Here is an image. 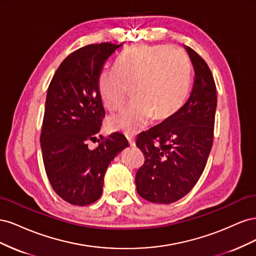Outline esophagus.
Here are the masks:
<instances>
[{
    "label": "esophagus",
    "instance_id": "34e87169",
    "mask_svg": "<svg viewBox=\"0 0 256 256\" xmlns=\"http://www.w3.org/2000/svg\"><path fill=\"white\" fill-rule=\"evenodd\" d=\"M127 140L129 142V145L131 147H134L136 146V140H134V136L132 134H128L127 136Z\"/></svg>",
    "mask_w": 256,
    "mask_h": 256
}]
</instances>
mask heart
<instances>
[{"label":"heart","mask_w":256,"mask_h":256,"mask_svg":"<svg viewBox=\"0 0 256 256\" xmlns=\"http://www.w3.org/2000/svg\"><path fill=\"white\" fill-rule=\"evenodd\" d=\"M98 92L109 110L125 104L131 88L134 99L109 118L112 128L134 134L154 116L168 118L182 109L190 88L187 58L168 46L140 44L124 52L114 68H104L97 78Z\"/></svg>","instance_id":"1"}]
</instances>
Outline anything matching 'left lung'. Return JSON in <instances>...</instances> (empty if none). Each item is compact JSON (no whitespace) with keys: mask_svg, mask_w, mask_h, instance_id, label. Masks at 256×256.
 Here are the masks:
<instances>
[{"mask_svg":"<svg viewBox=\"0 0 256 256\" xmlns=\"http://www.w3.org/2000/svg\"><path fill=\"white\" fill-rule=\"evenodd\" d=\"M194 68L189 99L182 109L136 138L145 156L136 174L138 196L171 204L184 198L202 175L214 140L216 90L206 62L186 46Z\"/></svg>","mask_w":256,"mask_h":256,"instance_id":"obj_1","label":"left lung"}]
</instances>
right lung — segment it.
I'll return each mask as SVG.
<instances>
[{"label":"right lung","mask_w":256,"mask_h":256,"mask_svg":"<svg viewBox=\"0 0 256 256\" xmlns=\"http://www.w3.org/2000/svg\"><path fill=\"white\" fill-rule=\"evenodd\" d=\"M122 44H94L76 50L62 62L48 88L40 134L44 164L53 190L72 205L96 202L108 166L129 146L118 132L97 138L106 115L97 78ZM90 140H97L98 147L90 150Z\"/></svg>","instance_id":"right-lung-1"}]
</instances>
